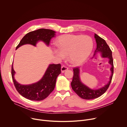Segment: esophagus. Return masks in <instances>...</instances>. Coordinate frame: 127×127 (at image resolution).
<instances>
[{"label":"esophagus","mask_w":127,"mask_h":127,"mask_svg":"<svg viewBox=\"0 0 127 127\" xmlns=\"http://www.w3.org/2000/svg\"><path fill=\"white\" fill-rule=\"evenodd\" d=\"M61 72H62V73H63V72H64L66 70H68V68H67V67L65 66H62L61 67Z\"/></svg>","instance_id":"34e87169"}]
</instances>
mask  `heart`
<instances>
[{"label":"heart","mask_w":127,"mask_h":127,"mask_svg":"<svg viewBox=\"0 0 127 127\" xmlns=\"http://www.w3.org/2000/svg\"><path fill=\"white\" fill-rule=\"evenodd\" d=\"M58 49H53V53L60 60L68 56L70 62L78 65L84 62L91 54L94 48L92 39L88 35L65 34L57 39Z\"/></svg>","instance_id":"obj_1"}]
</instances>
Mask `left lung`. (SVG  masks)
<instances>
[{"mask_svg": "<svg viewBox=\"0 0 127 127\" xmlns=\"http://www.w3.org/2000/svg\"><path fill=\"white\" fill-rule=\"evenodd\" d=\"M95 38L96 43V49L95 52L94 57L97 53L101 54L102 58H107L108 59V64L111 65L110 70L111 74L110 77L109 81L103 86L98 89H92L84 84L80 79V68L76 67L73 69L74 75L73 79L71 83L72 89L81 98L84 99H93L97 98L102 95L109 87L112 81L114 73L113 59L112 57V52L109 46L107 45L104 40L100 38L99 36L95 33Z\"/></svg>", "mask_w": 127, "mask_h": 127, "instance_id": "1", "label": "left lung"}]
</instances>
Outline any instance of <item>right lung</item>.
Listing matches in <instances>:
<instances>
[{
	"label": "right lung",
	"instance_id": "add662e5",
	"mask_svg": "<svg viewBox=\"0 0 127 127\" xmlns=\"http://www.w3.org/2000/svg\"><path fill=\"white\" fill-rule=\"evenodd\" d=\"M56 32L52 30L40 29L26 34L16 48L30 44L36 46L40 42H43L49 46L51 39L55 37ZM61 73V65L49 64L42 78L38 82L28 85H23L17 82L14 78L15 72L13 64L11 67L12 80L17 91L23 97L31 100L40 101L45 99L55 88L56 79Z\"/></svg>",
	"mask_w": 127,
	"mask_h": 127
}]
</instances>
